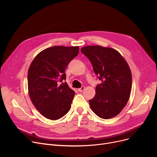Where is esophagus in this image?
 Segmentation results:
<instances>
[{
    "mask_svg": "<svg viewBox=\"0 0 157 157\" xmlns=\"http://www.w3.org/2000/svg\"><path fill=\"white\" fill-rule=\"evenodd\" d=\"M84 90H85V86H81L80 88H78V91H79V92H83Z\"/></svg>",
    "mask_w": 157,
    "mask_h": 157,
    "instance_id": "34e87169",
    "label": "esophagus"
}]
</instances>
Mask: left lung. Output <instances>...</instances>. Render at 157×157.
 <instances>
[{"label":"left lung","mask_w":157,"mask_h":157,"mask_svg":"<svg viewBox=\"0 0 157 157\" xmlns=\"http://www.w3.org/2000/svg\"><path fill=\"white\" fill-rule=\"evenodd\" d=\"M91 62L98 78L102 82L96 86L95 97L89 100L92 110L98 117H116L126 105L132 89L129 66L116 49L101 46H88L81 49Z\"/></svg>","instance_id":"left-lung-1"}]
</instances>
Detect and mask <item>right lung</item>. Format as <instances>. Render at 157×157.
<instances>
[{
    "label": "right lung",
    "instance_id": "obj_1",
    "mask_svg": "<svg viewBox=\"0 0 157 157\" xmlns=\"http://www.w3.org/2000/svg\"><path fill=\"white\" fill-rule=\"evenodd\" d=\"M78 46H56L40 52L28 71V90L32 104L48 119L63 117L71 109L75 92L65 82V71L79 53Z\"/></svg>",
    "mask_w": 157,
    "mask_h": 157
}]
</instances>
